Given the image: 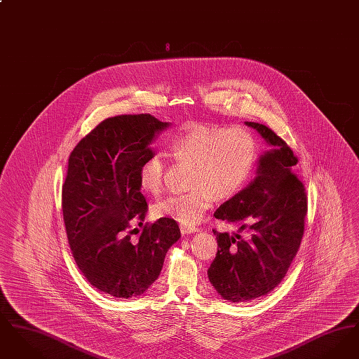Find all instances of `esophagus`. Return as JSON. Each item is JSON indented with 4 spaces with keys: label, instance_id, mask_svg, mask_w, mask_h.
I'll return each instance as SVG.
<instances>
[{
    "label": "esophagus",
    "instance_id": "esophagus-1",
    "mask_svg": "<svg viewBox=\"0 0 359 359\" xmlns=\"http://www.w3.org/2000/svg\"><path fill=\"white\" fill-rule=\"evenodd\" d=\"M199 229L198 227H195V226H184V224H182L180 226V231H182V234H191V233H196Z\"/></svg>",
    "mask_w": 359,
    "mask_h": 359
}]
</instances>
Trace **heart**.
Here are the masks:
<instances>
[{"label":"heart","instance_id":"obj_1","mask_svg":"<svg viewBox=\"0 0 359 359\" xmlns=\"http://www.w3.org/2000/svg\"><path fill=\"white\" fill-rule=\"evenodd\" d=\"M171 154L177 161L192 163L186 192L172 194L154 205V215L184 226L201 222L217 198L229 199L248 184L256 168L258 144L242 126L227 128L215 122H191L172 137ZM165 157L151 154L138 170L140 186L157 192L165 176Z\"/></svg>","mask_w":359,"mask_h":359}]
</instances>
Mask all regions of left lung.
Masks as SVG:
<instances>
[{
	"label": "left lung",
	"instance_id": "1",
	"mask_svg": "<svg viewBox=\"0 0 359 359\" xmlns=\"http://www.w3.org/2000/svg\"><path fill=\"white\" fill-rule=\"evenodd\" d=\"M245 123L273 149L259 157L255 180L214 212L238 226L234 236L212 230L218 252L207 271L212 287L233 303L265 296L283 281L300 248L308 210L304 184L292 172L299 161L293 151L271 128Z\"/></svg>",
	"mask_w": 359,
	"mask_h": 359
}]
</instances>
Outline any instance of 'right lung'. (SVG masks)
<instances>
[{
    "label": "right lung",
    "instance_id": "obj_1",
    "mask_svg": "<svg viewBox=\"0 0 359 359\" xmlns=\"http://www.w3.org/2000/svg\"><path fill=\"white\" fill-rule=\"evenodd\" d=\"M168 126L151 114L106 118L69 154L62 187L69 248L86 280L113 297L148 290L180 238L171 218L144 224L148 203L138 182L140 165L154 154V136ZM135 224L143 226L137 241L130 238Z\"/></svg>",
    "mask_w": 359,
    "mask_h": 359
}]
</instances>
